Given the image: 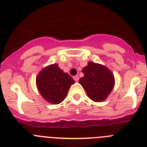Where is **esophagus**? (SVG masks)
I'll list each match as a JSON object with an SVG mask.
<instances>
[{"mask_svg":"<svg viewBox=\"0 0 147 147\" xmlns=\"http://www.w3.org/2000/svg\"><path fill=\"white\" fill-rule=\"evenodd\" d=\"M74 80H75V82H78V81H79V76H74Z\"/></svg>","mask_w":147,"mask_h":147,"instance_id":"obj_1","label":"esophagus"}]
</instances>
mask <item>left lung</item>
<instances>
[{
    "mask_svg": "<svg viewBox=\"0 0 147 147\" xmlns=\"http://www.w3.org/2000/svg\"><path fill=\"white\" fill-rule=\"evenodd\" d=\"M84 76L79 82L85 90L89 98L94 102H102L106 99L115 85L112 72L102 65L88 62L82 69Z\"/></svg>",
    "mask_w": 147,
    "mask_h": 147,
    "instance_id": "8db88e82",
    "label": "left lung"
}]
</instances>
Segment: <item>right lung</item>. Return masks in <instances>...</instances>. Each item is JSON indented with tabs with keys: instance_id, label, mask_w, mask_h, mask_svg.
I'll list each match as a JSON object with an SVG mask.
<instances>
[{
	"instance_id": "add662e5",
	"label": "right lung",
	"mask_w": 147,
	"mask_h": 147,
	"mask_svg": "<svg viewBox=\"0 0 147 147\" xmlns=\"http://www.w3.org/2000/svg\"><path fill=\"white\" fill-rule=\"evenodd\" d=\"M38 90L43 98L54 105H57L65 99L70 87L75 81L67 73L58 67L57 64L45 67L36 80Z\"/></svg>"
}]
</instances>
